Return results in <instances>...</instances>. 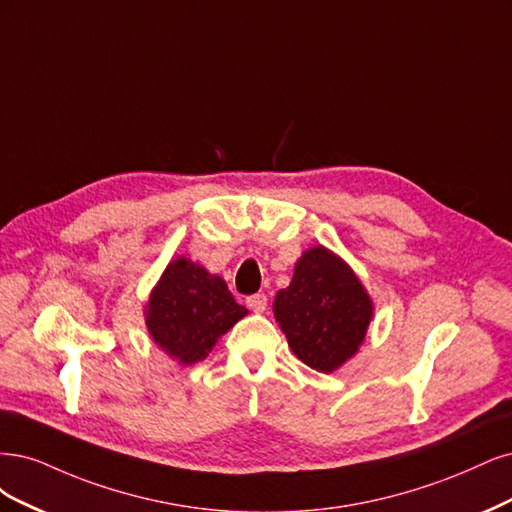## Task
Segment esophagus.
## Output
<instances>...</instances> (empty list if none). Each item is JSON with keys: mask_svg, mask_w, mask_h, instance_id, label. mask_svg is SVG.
<instances>
[{"mask_svg": "<svg viewBox=\"0 0 512 512\" xmlns=\"http://www.w3.org/2000/svg\"><path fill=\"white\" fill-rule=\"evenodd\" d=\"M246 304H249V308L257 312V315H261V312H266L268 308V298L263 293H255L251 298H246Z\"/></svg>", "mask_w": 512, "mask_h": 512, "instance_id": "34e87169", "label": "esophagus"}]
</instances>
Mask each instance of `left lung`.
Segmentation results:
<instances>
[{
  "mask_svg": "<svg viewBox=\"0 0 512 512\" xmlns=\"http://www.w3.org/2000/svg\"><path fill=\"white\" fill-rule=\"evenodd\" d=\"M291 351L317 372H336L364 344L374 304L364 283L327 246H310L272 304Z\"/></svg>",
  "mask_w": 512,
  "mask_h": 512,
  "instance_id": "8db88e82",
  "label": "left lung"
}]
</instances>
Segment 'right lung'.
<instances>
[{
  "label": "right lung",
  "instance_id": "add662e5",
  "mask_svg": "<svg viewBox=\"0 0 512 512\" xmlns=\"http://www.w3.org/2000/svg\"><path fill=\"white\" fill-rule=\"evenodd\" d=\"M246 315L219 274L185 255L168 263L144 306L148 336L180 366L206 359Z\"/></svg>",
  "mask_w": 512,
  "mask_h": 512
}]
</instances>
